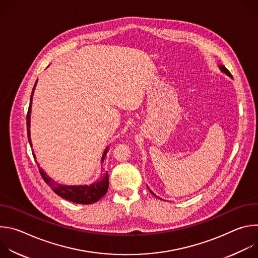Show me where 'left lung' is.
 Masks as SVG:
<instances>
[{"mask_svg":"<svg viewBox=\"0 0 258 258\" xmlns=\"http://www.w3.org/2000/svg\"><path fill=\"white\" fill-rule=\"evenodd\" d=\"M219 68H220V70H222L223 72H225L227 76H229L230 78H232V75H231V72H230V71H229V70H228V69H227V68H226V67H225L224 65H219ZM150 192H151V193H152V194H153L154 196H156V195H155V194H154V193H153V192H152L151 190H150ZM156 197H157V196H156Z\"/></svg>","mask_w":258,"mask_h":258,"instance_id":"left-lung-1","label":"left lung"}]
</instances>
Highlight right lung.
<instances>
[{
  "mask_svg": "<svg viewBox=\"0 0 258 258\" xmlns=\"http://www.w3.org/2000/svg\"><path fill=\"white\" fill-rule=\"evenodd\" d=\"M36 86V83L33 86L31 96H30V103L28 107V111L26 115V125H27V137H28V142L31 146V141H30V112H31V100H32V95L34 88ZM32 147V146H31ZM108 147L105 149L103 156H102V162L105 159V156L108 151ZM34 157V154H33ZM40 173L44 180L46 181L47 185L60 197H62L65 200L75 202L78 204H93L100 200L106 193L109 187V178L108 174H106L101 178V180L95 181L92 185H86V186H65L61 185V183H56L49 175L46 174V172L39 166Z\"/></svg>",
  "mask_w": 258,
  "mask_h": 258,
  "instance_id": "1",
  "label": "right lung"
}]
</instances>
